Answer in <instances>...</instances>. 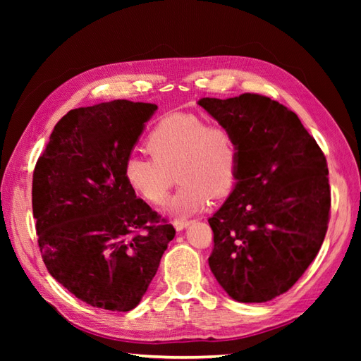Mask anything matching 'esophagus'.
Masks as SVG:
<instances>
[{"label": "esophagus", "instance_id": "obj_1", "mask_svg": "<svg viewBox=\"0 0 361 361\" xmlns=\"http://www.w3.org/2000/svg\"><path fill=\"white\" fill-rule=\"evenodd\" d=\"M173 226H174V228H176L178 232H180V231H183L185 227L190 226V221H183V220H182V221H178V220H176V221L173 223Z\"/></svg>", "mask_w": 361, "mask_h": 361}]
</instances>
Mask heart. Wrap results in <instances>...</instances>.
Masks as SVG:
<instances>
[{
	"instance_id": "1",
	"label": "heart",
	"mask_w": 361,
	"mask_h": 361,
	"mask_svg": "<svg viewBox=\"0 0 361 361\" xmlns=\"http://www.w3.org/2000/svg\"><path fill=\"white\" fill-rule=\"evenodd\" d=\"M146 146L152 158L128 157L125 180L140 197L161 204L176 171L180 187L167 203L174 218L199 212L211 195L223 197L233 188L238 147L231 130L221 125H207L195 114H170L152 129Z\"/></svg>"
}]
</instances>
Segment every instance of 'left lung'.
Wrapping results in <instances>:
<instances>
[{"label":"left lung","instance_id":"8db88e82","mask_svg":"<svg viewBox=\"0 0 361 361\" xmlns=\"http://www.w3.org/2000/svg\"><path fill=\"white\" fill-rule=\"evenodd\" d=\"M197 104L238 147V182L207 220L211 271L233 300L269 301L298 281L324 243L331 206L325 157L298 116L267 96Z\"/></svg>","mask_w":361,"mask_h":361}]
</instances>
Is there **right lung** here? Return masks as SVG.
I'll list each match as a JSON object with an SVG mask.
<instances>
[{"instance_id": "obj_1", "label": "right lung", "mask_w": 361, "mask_h": 361, "mask_svg": "<svg viewBox=\"0 0 361 361\" xmlns=\"http://www.w3.org/2000/svg\"><path fill=\"white\" fill-rule=\"evenodd\" d=\"M157 110L126 99L71 110L32 173L43 262L60 285L93 307H137L176 233L123 176L125 161Z\"/></svg>"}]
</instances>
